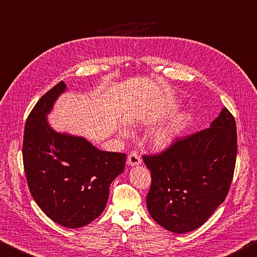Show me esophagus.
I'll use <instances>...</instances> for the list:
<instances>
[{"instance_id": "34e87169", "label": "esophagus", "mask_w": 257, "mask_h": 257, "mask_svg": "<svg viewBox=\"0 0 257 257\" xmlns=\"http://www.w3.org/2000/svg\"><path fill=\"white\" fill-rule=\"evenodd\" d=\"M126 163H127V165L128 166H131V167H133V166H139V165H141V158H140V156L138 155V152L137 151H132L131 154L128 155V157H127V161H126Z\"/></svg>"}]
</instances>
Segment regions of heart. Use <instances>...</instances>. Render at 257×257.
Instances as JSON below:
<instances>
[{
  "mask_svg": "<svg viewBox=\"0 0 257 257\" xmlns=\"http://www.w3.org/2000/svg\"><path fill=\"white\" fill-rule=\"evenodd\" d=\"M182 123L179 120L174 121V123L166 126L165 128L156 134L155 137V146L158 150H166L172 147L176 139L181 133Z\"/></svg>",
  "mask_w": 257,
  "mask_h": 257,
  "instance_id": "1",
  "label": "heart"
}]
</instances>
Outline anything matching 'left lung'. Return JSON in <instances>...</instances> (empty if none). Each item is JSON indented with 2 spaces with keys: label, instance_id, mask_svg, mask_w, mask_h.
Here are the masks:
<instances>
[{
  "label": "left lung",
  "instance_id": "obj_1",
  "mask_svg": "<svg viewBox=\"0 0 257 257\" xmlns=\"http://www.w3.org/2000/svg\"><path fill=\"white\" fill-rule=\"evenodd\" d=\"M236 156V121L226 107L210 127L177 139L160 155L143 156L151 173L147 206L152 219L175 233L201 227L226 199Z\"/></svg>",
  "mask_w": 257,
  "mask_h": 257
}]
</instances>
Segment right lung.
<instances>
[{
    "mask_svg": "<svg viewBox=\"0 0 257 257\" xmlns=\"http://www.w3.org/2000/svg\"><path fill=\"white\" fill-rule=\"evenodd\" d=\"M61 81L39 99L25 126L22 157L29 191L43 212L66 228H81L105 210L109 186L124 172L126 156L101 151L87 139L56 132L48 123Z\"/></svg>",
    "mask_w": 257,
    "mask_h": 257,
    "instance_id": "obj_1",
    "label": "right lung"
}]
</instances>
